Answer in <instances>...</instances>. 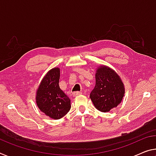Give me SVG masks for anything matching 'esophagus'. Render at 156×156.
Returning a JSON list of instances; mask_svg holds the SVG:
<instances>
[{"mask_svg":"<svg viewBox=\"0 0 156 156\" xmlns=\"http://www.w3.org/2000/svg\"><path fill=\"white\" fill-rule=\"evenodd\" d=\"M81 94H82L81 91H73V92H72V95L73 96H78V95Z\"/></svg>","mask_w":156,"mask_h":156,"instance_id":"esophagus-1","label":"esophagus"}]
</instances>
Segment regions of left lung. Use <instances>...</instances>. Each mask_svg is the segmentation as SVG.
Segmentation results:
<instances>
[{
    "label": "left lung",
    "mask_w": 156,
    "mask_h": 156,
    "mask_svg": "<svg viewBox=\"0 0 156 156\" xmlns=\"http://www.w3.org/2000/svg\"><path fill=\"white\" fill-rule=\"evenodd\" d=\"M124 95V87L116 72L107 66H100L96 71V85L90 93L95 107L106 112L117 107Z\"/></svg>",
    "instance_id": "8db88e82"
}]
</instances>
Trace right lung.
I'll return each instance as SVG.
<instances>
[{
	"mask_svg": "<svg viewBox=\"0 0 156 156\" xmlns=\"http://www.w3.org/2000/svg\"><path fill=\"white\" fill-rule=\"evenodd\" d=\"M60 69H51L44 76L37 92V105L41 112L54 119L65 116L71 108V101L59 86Z\"/></svg>",
	"mask_w": 156,
	"mask_h": 156,
	"instance_id": "obj_1",
	"label": "right lung"
}]
</instances>
